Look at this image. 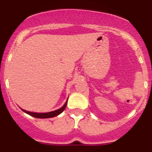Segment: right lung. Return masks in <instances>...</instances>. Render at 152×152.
<instances>
[{"label": "right lung", "mask_w": 152, "mask_h": 152, "mask_svg": "<svg viewBox=\"0 0 152 152\" xmlns=\"http://www.w3.org/2000/svg\"><path fill=\"white\" fill-rule=\"evenodd\" d=\"M67 105V101L66 102V103L64 104V106L63 107H61V109H58V110L53 111V112H47V113H34V112H27V111L23 110L22 109V111L25 112V113L28 114V115H31V116L34 117V118H53V117L57 116V115H60L61 112H63L64 111V109H66Z\"/></svg>", "instance_id": "1"}]
</instances>
